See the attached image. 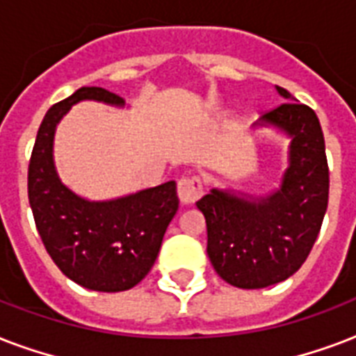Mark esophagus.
<instances>
[{"label": "esophagus", "instance_id": "obj_1", "mask_svg": "<svg viewBox=\"0 0 356 356\" xmlns=\"http://www.w3.org/2000/svg\"><path fill=\"white\" fill-rule=\"evenodd\" d=\"M177 195L183 205H192L203 195V181L197 175L179 179Z\"/></svg>", "mask_w": 356, "mask_h": 356}]
</instances>
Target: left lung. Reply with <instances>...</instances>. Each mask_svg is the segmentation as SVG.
<instances>
[{
	"mask_svg": "<svg viewBox=\"0 0 356 356\" xmlns=\"http://www.w3.org/2000/svg\"><path fill=\"white\" fill-rule=\"evenodd\" d=\"M284 99L292 94L281 86ZM257 125L290 136L281 186L266 197L212 188L195 205L207 222V253L223 281L236 288H266L301 268L325 216L329 166L320 120L310 107L284 102Z\"/></svg>",
	"mask_w": 356,
	"mask_h": 356,
	"instance_id": "obj_1",
	"label": "left lung"
}]
</instances>
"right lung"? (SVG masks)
<instances>
[{
    "mask_svg": "<svg viewBox=\"0 0 356 356\" xmlns=\"http://www.w3.org/2000/svg\"><path fill=\"white\" fill-rule=\"evenodd\" d=\"M85 99L123 107L99 86H83L46 113L31 153L27 192L36 229L58 270L96 292L136 286L155 264L162 238L179 209L175 181L111 201H88L58 179L53 162L55 127Z\"/></svg>",
    "mask_w": 356,
    "mask_h": 356,
    "instance_id": "obj_1",
    "label": "right lung"
}]
</instances>
